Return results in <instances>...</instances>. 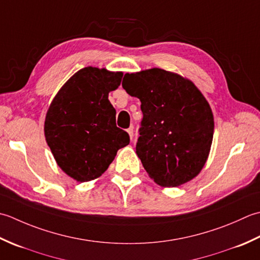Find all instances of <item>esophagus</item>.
I'll list each match as a JSON object with an SVG mask.
<instances>
[{
	"label": "esophagus",
	"mask_w": 260,
	"mask_h": 260,
	"mask_svg": "<svg viewBox=\"0 0 260 260\" xmlns=\"http://www.w3.org/2000/svg\"><path fill=\"white\" fill-rule=\"evenodd\" d=\"M126 131H128V134H129V136H130V139H131V140L134 139V128H132V126H130V128H129L128 130H126Z\"/></svg>",
	"instance_id": "esophagus-1"
}]
</instances>
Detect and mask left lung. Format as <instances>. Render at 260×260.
Listing matches in <instances>:
<instances>
[{
    "instance_id": "left-lung-1",
    "label": "left lung",
    "mask_w": 260,
    "mask_h": 260,
    "mask_svg": "<svg viewBox=\"0 0 260 260\" xmlns=\"http://www.w3.org/2000/svg\"><path fill=\"white\" fill-rule=\"evenodd\" d=\"M122 87L144 114L136 152L158 185L174 187L198 176L213 139V113L200 89L175 73L151 68L125 74Z\"/></svg>"
}]
</instances>
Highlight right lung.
Here are the masks:
<instances>
[{"mask_svg": "<svg viewBox=\"0 0 260 260\" xmlns=\"http://www.w3.org/2000/svg\"><path fill=\"white\" fill-rule=\"evenodd\" d=\"M123 74L85 67L68 79L52 100L45 120V137L55 159L77 182L100 177L130 137L115 124L109 93Z\"/></svg>", "mask_w": 260, "mask_h": 260, "instance_id": "right-lung-1", "label": "right lung"}]
</instances>
